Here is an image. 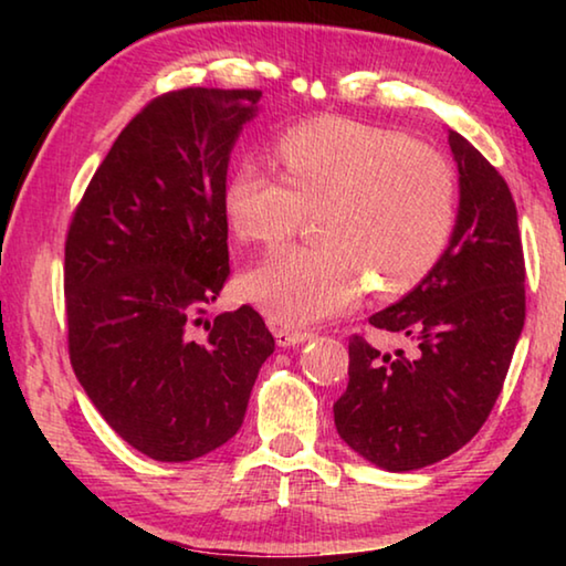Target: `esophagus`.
Masks as SVG:
<instances>
[{
  "label": "esophagus",
  "mask_w": 566,
  "mask_h": 566,
  "mask_svg": "<svg viewBox=\"0 0 566 566\" xmlns=\"http://www.w3.org/2000/svg\"><path fill=\"white\" fill-rule=\"evenodd\" d=\"M314 337L312 332H300V329H286V327H276L274 329V339L280 347H294V344L310 342Z\"/></svg>",
  "instance_id": "obj_1"
}]
</instances>
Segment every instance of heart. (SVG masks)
Here are the masks:
<instances>
[{
	"instance_id": "1",
	"label": "heart",
	"mask_w": 566,
	"mask_h": 566,
	"mask_svg": "<svg viewBox=\"0 0 566 566\" xmlns=\"http://www.w3.org/2000/svg\"><path fill=\"white\" fill-rule=\"evenodd\" d=\"M274 157L282 177L244 161L224 189L229 227L247 244H280L319 209V244L280 249L244 276V294L274 322H322L357 304L369 276L397 294L434 270L457 217L442 151L377 124L322 117L284 132Z\"/></svg>"
}]
</instances>
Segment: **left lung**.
I'll list each match as a JSON object with an SVG mask.
<instances>
[{"mask_svg":"<svg viewBox=\"0 0 566 566\" xmlns=\"http://www.w3.org/2000/svg\"><path fill=\"white\" fill-rule=\"evenodd\" d=\"M459 214L434 270L369 324L415 349L381 354L352 334L339 437L367 462L409 472L454 454L490 417L524 327V252L504 177L449 132Z\"/></svg>","mask_w":566,"mask_h":566,"instance_id":"1","label":"left lung"}]
</instances>
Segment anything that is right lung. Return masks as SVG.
<instances>
[{
	"label": "right lung",
	"mask_w": 566,
	"mask_h": 566,
	"mask_svg": "<svg viewBox=\"0 0 566 566\" xmlns=\"http://www.w3.org/2000/svg\"><path fill=\"white\" fill-rule=\"evenodd\" d=\"M260 97L187 87L151 99L94 171L66 232L72 369L114 432L157 462L229 442L274 352L249 304L205 319L229 276V151Z\"/></svg>",
	"instance_id": "add662e5"
}]
</instances>
